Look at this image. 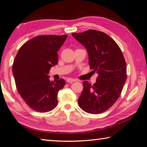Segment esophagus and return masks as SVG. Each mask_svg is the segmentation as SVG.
<instances>
[{"label":"esophagus","instance_id":"34e87169","mask_svg":"<svg viewBox=\"0 0 147 147\" xmlns=\"http://www.w3.org/2000/svg\"><path fill=\"white\" fill-rule=\"evenodd\" d=\"M76 80H74V79L73 78H67V82H69V83H72L73 82H75Z\"/></svg>","mask_w":147,"mask_h":147}]
</instances>
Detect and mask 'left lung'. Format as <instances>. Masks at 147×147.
I'll use <instances>...</instances> for the list:
<instances>
[{"mask_svg": "<svg viewBox=\"0 0 147 147\" xmlns=\"http://www.w3.org/2000/svg\"><path fill=\"white\" fill-rule=\"evenodd\" d=\"M72 35L87 49L90 68L98 74L94 85L83 82L78 105L88 113H102L115 103L122 93L127 78L124 57L116 42L103 32L91 29Z\"/></svg>", "mask_w": 147, "mask_h": 147, "instance_id": "obj_1", "label": "left lung"}]
</instances>
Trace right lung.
Segmentation results:
<instances>
[{"instance_id": "right-lung-1", "label": "right lung", "mask_w": 147, "mask_h": 147, "mask_svg": "<svg viewBox=\"0 0 147 147\" xmlns=\"http://www.w3.org/2000/svg\"><path fill=\"white\" fill-rule=\"evenodd\" d=\"M67 37V34L36 36L23 44L16 55L12 67L16 88L32 110L46 113L57 105V93L65 81L63 78L50 81L48 74L57 65V52Z\"/></svg>"}]
</instances>
